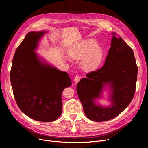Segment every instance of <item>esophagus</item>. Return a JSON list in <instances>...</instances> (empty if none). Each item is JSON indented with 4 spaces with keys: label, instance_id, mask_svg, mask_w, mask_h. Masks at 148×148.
<instances>
[{
    "label": "esophagus",
    "instance_id": "34e87169",
    "mask_svg": "<svg viewBox=\"0 0 148 148\" xmlns=\"http://www.w3.org/2000/svg\"><path fill=\"white\" fill-rule=\"evenodd\" d=\"M81 79V77L79 76V75H76L74 78V82L75 83H78L79 81H80V80Z\"/></svg>",
    "mask_w": 148,
    "mask_h": 148
}]
</instances>
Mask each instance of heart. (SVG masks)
I'll return each mask as SVG.
<instances>
[{"label":"heart","instance_id":"obj_1","mask_svg":"<svg viewBox=\"0 0 148 148\" xmlns=\"http://www.w3.org/2000/svg\"><path fill=\"white\" fill-rule=\"evenodd\" d=\"M69 55L72 58L79 59L84 58L82 61V66L86 71L97 69L103 60L104 53L97 44L92 40L84 41L69 50Z\"/></svg>","mask_w":148,"mask_h":148}]
</instances>
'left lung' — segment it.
<instances>
[{
	"instance_id": "left-lung-1",
	"label": "left lung",
	"mask_w": 148,
	"mask_h": 148,
	"mask_svg": "<svg viewBox=\"0 0 148 148\" xmlns=\"http://www.w3.org/2000/svg\"><path fill=\"white\" fill-rule=\"evenodd\" d=\"M138 68L134 52L122 38L113 36L111 47L103 67L87 74L77 84V92L87 118L96 122L110 120L125 109L133 99L136 87ZM106 84H111L113 105H96Z\"/></svg>"
}]
</instances>
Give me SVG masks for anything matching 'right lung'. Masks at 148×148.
Instances as JSON below:
<instances>
[{"mask_svg": "<svg viewBox=\"0 0 148 148\" xmlns=\"http://www.w3.org/2000/svg\"><path fill=\"white\" fill-rule=\"evenodd\" d=\"M45 32H30L17 47L10 72L13 94L20 109L41 122L56 120L62 111V95L71 85L69 75L43 64L34 50Z\"/></svg>", "mask_w": 148, "mask_h": 148, "instance_id": "1", "label": "right lung"}]
</instances>
